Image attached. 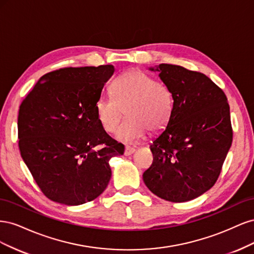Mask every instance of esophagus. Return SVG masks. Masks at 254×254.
<instances>
[{"label":"esophagus","mask_w":254,"mask_h":254,"mask_svg":"<svg viewBox=\"0 0 254 254\" xmlns=\"http://www.w3.org/2000/svg\"><path fill=\"white\" fill-rule=\"evenodd\" d=\"M134 151H135L134 148H131V147H129V146H126L125 151H124V155L125 156H130V155H132Z\"/></svg>","instance_id":"1"}]
</instances>
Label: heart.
I'll use <instances>...</instances> for the list:
<instances>
[{"instance_id": "1", "label": "heart", "mask_w": 254, "mask_h": 254, "mask_svg": "<svg viewBox=\"0 0 254 254\" xmlns=\"http://www.w3.org/2000/svg\"><path fill=\"white\" fill-rule=\"evenodd\" d=\"M112 97H101L95 104L99 124L107 132H114L125 114L128 119L118 129L115 137L132 144L145 136L147 130L156 132L166 127L173 112V95L163 83L146 73L133 70L111 84Z\"/></svg>"}]
</instances>
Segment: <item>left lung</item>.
Here are the masks:
<instances>
[{"label": "left lung", "instance_id": "left-lung-1", "mask_svg": "<svg viewBox=\"0 0 254 254\" xmlns=\"http://www.w3.org/2000/svg\"><path fill=\"white\" fill-rule=\"evenodd\" d=\"M148 70L170 89L173 112L150 144L153 162L143 180L164 200L189 201L214 186L231 147L228 99L204 74L167 64Z\"/></svg>", "mask_w": 254, "mask_h": 254}]
</instances>
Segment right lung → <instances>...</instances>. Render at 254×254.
Wrapping results in <instances>:
<instances>
[{
    "mask_svg": "<svg viewBox=\"0 0 254 254\" xmlns=\"http://www.w3.org/2000/svg\"><path fill=\"white\" fill-rule=\"evenodd\" d=\"M114 71L111 64L60 68L43 75L20 105L21 157L53 201L93 200L110 181L109 160L124 153V145L107 134L95 111Z\"/></svg>",
    "mask_w": 254,
    "mask_h": 254,
    "instance_id": "add662e5",
    "label": "right lung"
}]
</instances>
